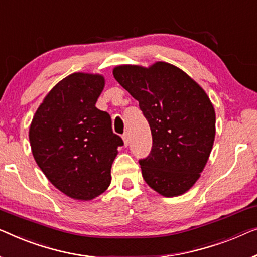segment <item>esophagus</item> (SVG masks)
<instances>
[{
	"label": "esophagus",
	"mask_w": 257,
	"mask_h": 257,
	"mask_svg": "<svg viewBox=\"0 0 257 257\" xmlns=\"http://www.w3.org/2000/svg\"><path fill=\"white\" fill-rule=\"evenodd\" d=\"M122 139H123L124 146H125V147H128V144H129V141H130V139H129V134H128V133L123 134V136H122Z\"/></svg>",
	"instance_id": "esophagus-1"
}]
</instances>
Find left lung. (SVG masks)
<instances>
[{
  "label": "left lung",
  "mask_w": 257,
  "mask_h": 257,
  "mask_svg": "<svg viewBox=\"0 0 257 257\" xmlns=\"http://www.w3.org/2000/svg\"><path fill=\"white\" fill-rule=\"evenodd\" d=\"M113 74L149 122L153 148L140 160L143 179L164 197L185 193L199 179L214 143L215 111L207 94L164 61L120 65Z\"/></svg>",
  "instance_id": "1"
}]
</instances>
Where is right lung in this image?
<instances>
[{
    "mask_svg": "<svg viewBox=\"0 0 257 257\" xmlns=\"http://www.w3.org/2000/svg\"><path fill=\"white\" fill-rule=\"evenodd\" d=\"M103 87L101 74H70L44 97L29 129L36 163L52 185L77 200H92L108 189L123 146L109 114L95 107Z\"/></svg>",
    "mask_w": 257,
    "mask_h": 257,
    "instance_id": "add662e5",
    "label": "right lung"
}]
</instances>
